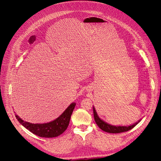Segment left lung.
<instances>
[{
	"mask_svg": "<svg viewBox=\"0 0 161 161\" xmlns=\"http://www.w3.org/2000/svg\"><path fill=\"white\" fill-rule=\"evenodd\" d=\"M93 114H94V119L97 125L99 126V128L101 129L102 130H103L106 132L108 133H112V134H117V133H121V132H124V131H127L130 130L132 129L134 127L138 124L139 121L136 122V124L131 125L130 126H114V125H111L110 124H108L105 123V121H103L102 119H101L99 117L98 115H97V112L93 108Z\"/></svg>",
	"mask_w": 161,
	"mask_h": 161,
	"instance_id": "left-lung-1",
	"label": "left lung"
}]
</instances>
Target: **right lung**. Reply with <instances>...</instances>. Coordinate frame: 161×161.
Listing matches in <instances>:
<instances>
[{
    "instance_id": "right-lung-1",
    "label": "right lung",
    "mask_w": 161,
    "mask_h": 161,
    "mask_svg": "<svg viewBox=\"0 0 161 161\" xmlns=\"http://www.w3.org/2000/svg\"><path fill=\"white\" fill-rule=\"evenodd\" d=\"M75 105V103H71L60 117L46 124L29 123L24 121L17 115L15 117L21 125L35 135L43 138H54L62 134L67 129Z\"/></svg>"
}]
</instances>
